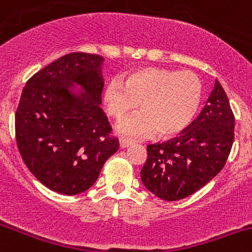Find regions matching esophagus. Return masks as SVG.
I'll return each instance as SVG.
<instances>
[{
	"instance_id": "34e87169",
	"label": "esophagus",
	"mask_w": 252,
	"mask_h": 252,
	"mask_svg": "<svg viewBox=\"0 0 252 252\" xmlns=\"http://www.w3.org/2000/svg\"><path fill=\"white\" fill-rule=\"evenodd\" d=\"M134 141L130 140V139H126V138H122L121 140H119V145H121V148H128V146L133 145Z\"/></svg>"
}]
</instances>
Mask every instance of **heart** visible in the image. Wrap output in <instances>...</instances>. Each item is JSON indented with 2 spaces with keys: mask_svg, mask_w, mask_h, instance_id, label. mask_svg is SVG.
Returning <instances> with one entry per match:
<instances>
[{
  "mask_svg": "<svg viewBox=\"0 0 252 252\" xmlns=\"http://www.w3.org/2000/svg\"><path fill=\"white\" fill-rule=\"evenodd\" d=\"M123 82L111 80L103 92L104 107L116 121H123L138 103L143 111L119 126L123 135L145 136L156 130L162 138L175 135L193 121L201 106L203 87L191 71L145 67Z\"/></svg>",
  "mask_w": 252,
  "mask_h": 252,
  "instance_id": "b5f03b06",
  "label": "heart"
}]
</instances>
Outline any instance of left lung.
Segmentation results:
<instances>
[{"label": "left lung", "mask_w": 252, "mask_h": 252, "mask_svg": "<svg viewBox=\"0 0 252 252\" xmlns=\"http://www.w3.org/2000/svg\"><path fill=\"white\" fill-rule=\"evenodd\" d=\"M234 126L228 96L216 80L197 119L177 138L148 145L140 171L144 186L170 202L193 194L223 170L234 143Z\"/></svg>", "instance_id": "8db88e82"}]
</instances>
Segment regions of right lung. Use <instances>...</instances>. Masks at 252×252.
Instances as JSON below:
<instances>
[{
	"mask_svg": "<svg viewBox=\"0 0 252 252\" xmlns=\"http://www.w3.org/2000/svg\"><path fill=\"white\" fill-rule=\"evenodd\" d=\"M103 61L96 54H66L34 74L22 92L18 150L36 180L58 193L87 191L119 148L99 107Z\"/></svg>",
	"mask_w": 252,
	"mask_h": 252,
	"instance_id": "add662e5",
	"label": "right lung"
}]
</instances>
